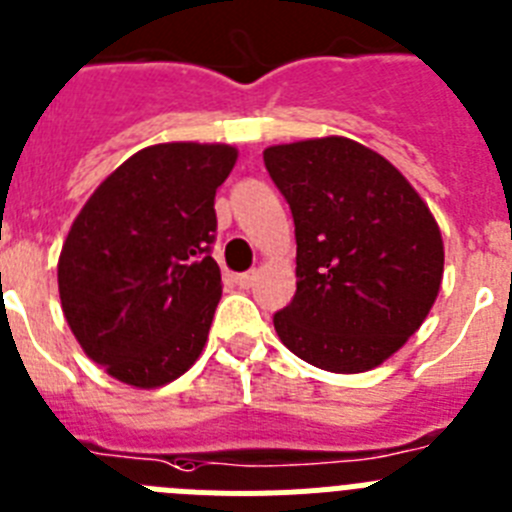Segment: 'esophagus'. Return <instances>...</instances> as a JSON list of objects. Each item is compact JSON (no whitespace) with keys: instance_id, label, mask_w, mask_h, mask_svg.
I'll use <instances>...</instances> for the list:
<instances>
[{"instance_id":"esophagus-1","label":"esophagus","mask_w":512,"mask_h":512,"mask_svg":"<svg viewBox=\"0 0 512 512\" xmlns=\"http://www.w3.org/2000/svg\"><path fill=\"white\" fill-rule=\"evenodd\" d=\"M255 281H257V270H250V273H239L237 278H234V283H237L239 288H250Z\"/></svg>"}]
</instances>
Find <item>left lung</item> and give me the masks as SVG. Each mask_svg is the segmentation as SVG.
Here are the masks:
<instances>
[{
  "label": "left lung",
  "mask_w": 512,
  "mask_h": 512,
  "mask_svg": "<svg viewBox=\"0 0 512 512\" xmlns=\"http://www.w3.org/2000/svg\"><path fill=\"white\" fill-rule=\"evenodd\" d=\"M296 224V296L273 317L301 361L332 373L381 366L433 309L438 221L407 177L345 136L262 151Z\"/></svg>",
  "instance_id": "8db88e82"
}]
</instances>
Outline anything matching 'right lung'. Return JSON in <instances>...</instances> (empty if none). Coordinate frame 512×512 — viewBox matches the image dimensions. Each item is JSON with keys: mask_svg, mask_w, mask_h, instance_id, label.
I'll list each match as a JSON object with an SVG mask.
<instances>
[{"mask_svg": "<svg viewBox=\"0 0 512 512\" xmlns=\"http://www.w3.org/2000/svg\"><path fill=\"white\" fill-rule=\"evenodd\" d=\"M237 154L195 141L146 146L100 182L71 224L61 309L87 358L113 379L157 389L203 353L221 299L213 198Z\"/></svg>", "mask_w": 512, "mask_h": 512, "instance_id": "right-lung-1", "label": "right lung"}]
</instances>
